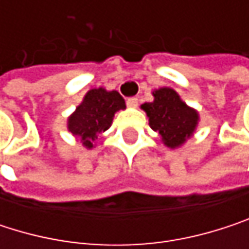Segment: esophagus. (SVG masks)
<instances>
[{"instance_id":"1","label":"esophagus","mask_w":249,"mask_h":249,"mask_svg":"<svg viewBox=\"0 0 249 249\" xmlns=\"http://www.w3.org/2000/svg\"><path fill=\"white\" fill-rule=\"evenodd\" d=\"M126 105H128L129 108H135V107L138 105V99H137V98H128V99H126Z\"/></svg>"}]
</instances>
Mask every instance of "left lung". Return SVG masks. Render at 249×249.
Masks as SVG:
<instances>
[{"label":"left lung","mask_w":249,"mask_h":249,"mask_svg":"<svg viewBox=\"0 0 249 249\" xmlns=\"http://www.w3.org/2000/svg\"><path fill=\"white\" fill-rule=\"evenodd\" d=\"M153 102L141 105L151 129L160 134L166 147L172 150L181 147L195 135L200 121L199 112L189 107L172 88H159L153 90Z\"/></svg>","instance_id":"obj_1"}]
</instances>
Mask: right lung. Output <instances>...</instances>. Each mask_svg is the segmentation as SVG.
<instances>
[{"mask_svg": "<svg viewBox=\"0 0 249 249\" xmlns=\"http://www.w3.org/2000/svg\"><path fill=\"white\" fill-rule=\"evenodd\" d=\"M124 98L117 90L95 88L86 92L83 101L68 118V131L88 150L95 147L101 132H105L121 109H125Z\"/></svg>", "mask_w": 249, "mask_h": 249, "instance_id": "right-lung-1", "label": "right lung"}]
</instances>
